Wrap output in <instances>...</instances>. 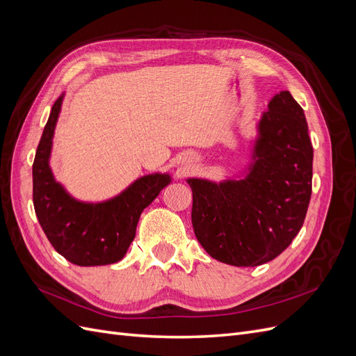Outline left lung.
Instances as JSON below:
<instances>
[{"label": "left lung", "mask_w": 356, "mask_h": 356, "mask_svg": "<svg viewBox=\"0 0 356 356\" xmlns=\"http://www.w3.org/2000/svg\"><path fill=\"white\" fill-rule=\"evenodd\" d=\"M258 135L243 179L187 181L197 241L215 260L238 267L264 264L285 251L312 195L314 147L303 108L288 90L268 102Z\"/></svg>", "instance_id": "obj_1"}]
</instances>
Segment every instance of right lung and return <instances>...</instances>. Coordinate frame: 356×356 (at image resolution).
Wrapping results in <instances>:
<instances>
[{
	"instance_id": "right-lung-1",
	"label": "right lung",
	"mask_w": 356,
	"mask_h": 356,
	"mask_svg": "<svg viewBox=\"0 0 356 356\" xmlns=\"http://www.w3.org/2000/svg\"><path fill=\"white\" fill-rule=\"evenodd\" d=\"M62 98L53 104L32 165L34 209L51 246L77 266H105L120 261L135 239L141 212L169 182L166 174L136 179L120 196L102 203L72 199L55 181L49 166L53 132Z\"/></svg>"
}]
</instances>
